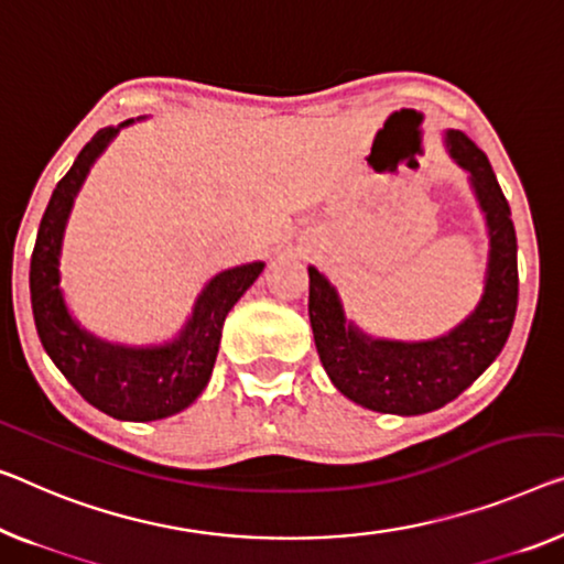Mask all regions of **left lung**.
<instances>
[{
    "mask_svg": "<svg viewBox=\"0 0 564 564\" xmlns=\"http://www.w3.org/2000/svg\"><path fill=\"white\" fill-rule=\"evenodd\" d=\"M448 147L470 172L491 238L484 299L464 324L433 341L369 339L344 322L336 291L308 268V318L318 359L336 390L377 413L423 415L456 400L499 357L517 316V232L509 202L489 159L464 131H451Z\"/></svg>",
    "mask_w": 564,
    "mask_h": 564,
    "instance_id": "obj_1",
    "label": "left lung"
}]
</instances>
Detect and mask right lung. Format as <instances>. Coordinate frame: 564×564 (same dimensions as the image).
I'll return each instance as SVG.
<instances>
[{
  "mask_svg": "<svg viewBox=\"0 0 564 564\" xmlns=\"http://www.w3.org/2000/svg\"><path fill=\"white\" fill-rule=\"evenodd\" d=\"M119 129H100L70 166L47 202L40 220L35 250L30 260V296L40 341L65 380L98 408L100 413L119 420H159L180 413L207 388L213 375L223 324L228 311L238 304L263 271V263L230 268L215 275L197 299L195 314L184 326L180 339L164 347L129 349L113 347L83 332L67 314L57 256L63 230L70 215L73 197L83 180Z\"/></svg>",
  "mask_w": 564,
  "mask_h": 564,
  "instance_id": "obj_1",
  "label": "right lung"
}]
</instances>
